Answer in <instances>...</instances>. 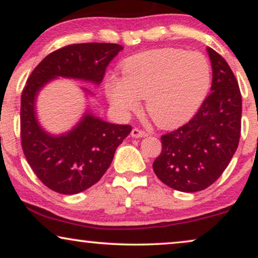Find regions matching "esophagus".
<instances>
[{"label":"esophagus","instance_id":"34e87169","mask_svg":"<svg viewBox=\"0 0 258 258\" xmlns=\"http://www.w3.org/2000/svg\"><path fill=\"white\" fill-rule=\"evenodd\" d=\"M148 134L146 132H143V130L141 129H133L132 130V137H134V139H142V137H147Z\"/></svg>","mask_w":258,"mask_h":258}]
</instances>
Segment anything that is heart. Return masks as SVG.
Here are the masks:
<instances>
[{"mask_svg": "<svg viewBox=\"0 0 258 258\" xmlns=\"http://www.w3.org/2000/svg\"><path fill=\"white\" fill-rule=\"evenodd\" d=\"M122 79L105 81V94L118 114L146 98L150 118L161 126L186 121L202 105L211 83L209 61L201 52L163 48L142 52L122 64Z\"/></svg>", "mask_w": 258, "mask_h": 258, "instance_id": "obj_1", "label": "heart"}]
</instances>
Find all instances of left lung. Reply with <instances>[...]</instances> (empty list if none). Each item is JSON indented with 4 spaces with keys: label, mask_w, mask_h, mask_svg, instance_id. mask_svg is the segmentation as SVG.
Returning a JSON list of instances; mask_svg holds the SVG:
<instances>
[{
    "label": "left lung",
    "mask_w": 258,
    "mask_h": 258,
    "mask_svg": "<svg viewBox=\"0 0 258 258\" xmlns=\"http://www.w3.org/2000/svg\"><path fill=\"white\" fill-rule=\"evenodd\" d=\"M207 51L213 68L211 93L186 124L161 137V155L153 164L164 184L183 192L213 184L228 167L241 136L237 81L220 54L209 47Z\"/></svg>",
    "instance_id": "1"
}]
</instances>
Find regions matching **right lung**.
I'll return each instance as SVG.
<instances>
[{
  "label": "right lung",
  "mask_w": 258,
  "mask_h": 258,
  "mask_svg": "<svg viewBox=\"0 0 258 258\" xmlns=\"http://www.w3.org/2000/svg\"><path fill=\"white\" fill-rule=\"evenodd\" d=\"M122 49L115 43L67 45L45 56L27 81L21 96L22 149L41 182L56 192L74 195L100 181L132 126L103 121L88 104L72 129L51 134L38 121V95L58 77L100 86L109 62ZM80 89L87 101L95 97L87 88Z\"/></svg>",
  "instance_id": "1"
}]
</instances>
